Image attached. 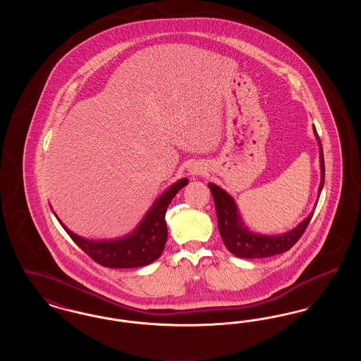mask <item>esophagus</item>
<instances>
[{"label":"esophagus","mask_w":361,"mask_h":361,"mask_svg":"<svg viewBox=\"0 0 361 361\" xmlns=\"http://www.w3.org/2000/svg\"><path fill=\"white\" fill-rule=\"evenodd\" d=\"M204 171H203V168L202 166H199V165H195V166H192V168H189V174L190 176H199V174H203Z\"/></svg>","instance_id":"34e87169"}]
</instances>
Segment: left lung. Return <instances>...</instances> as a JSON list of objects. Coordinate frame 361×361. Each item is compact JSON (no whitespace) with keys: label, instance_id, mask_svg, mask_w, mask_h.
<instances>
[{"label":"left lung","instance_id":"obj_1","mask_svg":"<svg viewBox=\"0 0 361 361\" xmlns=\"http://www.w3.org/2000/svg\"><path fill=\"white\" fill-rule=\"evenodd\" d=\"M315 137L319 143V161H321V184L318 188V196L321 195L325 184V161L321 140L314 127ZM208 188L211 189L216 216H218V228L224 240L226 247L230 253L240 258H265L276 256L290 250L292 246L303 235L306 227L314 215V211L309 216L298 224L291 231L280 235H261L249 231L240 219V211L234 199L224 189L209 183Z\"/></svg>","mask_w":361,"mask_h":361}]
</instances>
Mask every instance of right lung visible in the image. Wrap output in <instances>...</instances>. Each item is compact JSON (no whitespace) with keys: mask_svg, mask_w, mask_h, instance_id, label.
Instances as JSON below:
<instances>
[{"mask_svg":"<svg viewBox=\"0 0 361 361\" xmlns=\"http://www.w3.org/2000/svg\"><path fill=\"white\" fill-rule=\"evenodd\" d=\"M188 184L187 178H181L166 189L147 211L137 228L118 240H92L82 238L59 221L70 238L74 240L86 255L97 264L106 268H137L152 264L164 252L168 240V227L165 214L173 197Z\"/></svg>","mask_w":361,"mask_h":361,"instance_id":"1","label":"right lung"}]
</instances>
